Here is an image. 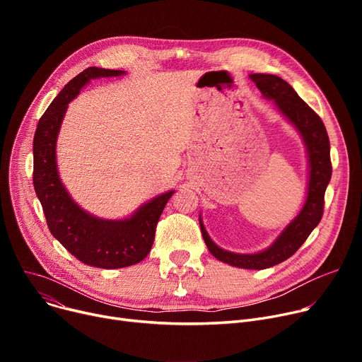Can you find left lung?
Wrapping results in <instances>:
<instances>
[{
	"label": "left lung",
	"mask_w": 362,
	"mask_h": 362,
	"mask_svg": "<svg viewBox=\"0 0 362 362\" xmlns=\"http://www.w3.org/2000/svg\"><path fill=\"white\" fill-rule=\"evenodd\" d=\"M250 79L261 90L262 97L272 101L283 119L296 130L303 146H305L308 160L305 199H303L298 214L283 227V230L272 245L258 252L240 254L227 251L208 235L201 214L199 226L208 251L218 261L238 269L264 270L292 257L320 223L322 217V206H325V192L332 177L330 142L325 123L307 103H303L286 81H283L276 74L264 73H252L250 74Z\"/></svg>",
	"instance_id": "8db88e82"
}]
</instances>
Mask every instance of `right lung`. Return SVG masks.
I'll use <instances>...</instances> for the list:
<instances>
[{"label": "right lung", "mask_w": 362, "mask_h": 362, "mask_svg": "<svg viewBox=\"0 0 362 362\" xmlns=\"http://www.w3.org/2000/svg\"><path fill=\"white\" fill-rule=\"evenodd\" d=\"M123 70L88 67L73 78L37 122L33 138V186L51 235L86 265L123 269L141 262L151 251L156 227L173 189L146 201L124 218L97 217L76 202L57 165V139L69 104L92 79L116 78Z\"/></svg>", "instance_id": "right-lung-1"}]
</instances>
